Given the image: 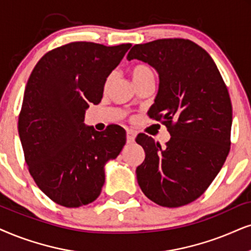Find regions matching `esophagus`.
Segmentation results:
<instances>
[{
	"instance_id": "1",
	"label": "esophagus",
	"mask_w": 251,
	"mask_h": 251,
	"mask_svg": "<svg viewBox=\"0 0 251 251\" xmlns=\"http://www.w3.org/2000/svg\"><path fill=\"white\" fill-rule=\"evenodd\" d=\"M135 135L136 133L135 131H133V129H127V131H126V140H127V144H133V142H134Z\"/></svg>"
}]
</instances>
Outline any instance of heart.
Returning a JSON list of instances; mask_svg holds the SVG:
<instances>
[{"label": "heart", "instance_id": "obj_1", "mask_svg": "<svg viewBox=\"0 0 251 251\" xmlns=\"http://www.w3.org/2000/svg\"><path fill=\"white\" fill-rule=\"evenodd\" d=\"M131 76L133 81H134V83L136 84L147 77H154V72L149 66L144 65V63H139V65H135L134 67L131 69ZM111 78H112V76L110 75L105 80V87L110 84Z\"/></svg>", "mask_w": 251, "mask_h": 251}]
</instances>
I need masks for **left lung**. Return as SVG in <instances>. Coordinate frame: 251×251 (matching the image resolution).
I'll return each instance as SVG.
<instances>
[{
    "mask_svg": "<svg viewBox=\"0 0 251 251\" xmlns=\"http://www.w3.org/2000/svg\"><path fill=\"white\" fill-rule=\"evenodd\" d=\"M156 69L160 87L149 118L161 122L170 140L161 147L140 133L145 149L136 168L142 192L164 207L199 198L223 168L230 149L231 102L223 76L206 50L189 39L167 38L134 45L127 60Z\"/></svg>",
    "mask_w": 251,
    "mask_h": 251,
    "instance_id": "obj_1",
    "label": "left lung"
}]
</instances>
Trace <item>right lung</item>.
Returning a JSON list of instances; mask_svg holds the SVG:
<instances>
[{"label":"right lung","instance_id":"obj_1","mask_svg":"<svg viewBox=\"0 0 251 251\" xmlns=\"http://www.w3.org/2000/svg\"><path fill=\"white\" fill-rule=\"evenodd\" d=\"M131 46L66 44L47 52L28 77L18 133L31 176L56 204L80 207L96 201L105 182L104 166L125 145L120 126L97 132L83 120Z\"/></svg>","mask_w":251,"mask_h":251}]
</instances>
